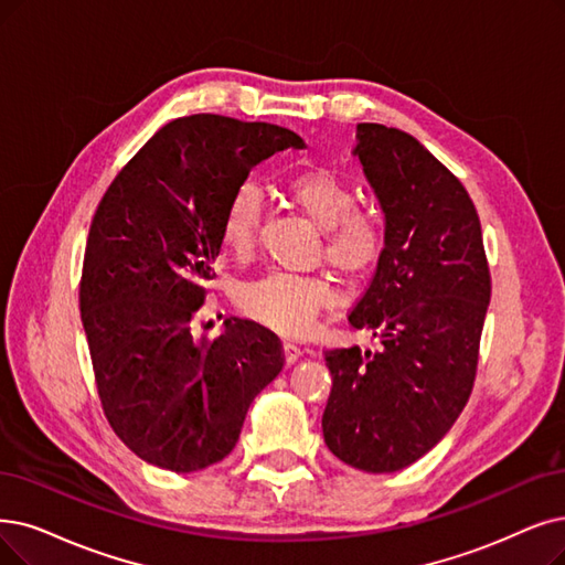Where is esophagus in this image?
I'll return each mask as SVG.
<instances>
[{
    "label": "esophagus",
    "instance_id": "obj_1",
    "mask_svg": "<svg viewBox=\"0 0 565 565\" xmlns=\"http://www.w3.org/2000/svg\"><path fill=\"white\" fill-rule=\"evenodd\" d=\"M282 352H285V364H287V366L297 364L299 356H301V348L291 345V343H285V345H282Z\"/></svg>",
    "mask_w": 565,
    "mask_h": 565
}]
</instances>
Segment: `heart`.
Masks as SVG:
<instances>
[{
	"mask_svg": "<svg viewBox=\"0 0 565 565\" xmlns=\"http://www.w3.org/2000/svg\"><path fill=\"white\" fill-rule=\"evenodd\" d=\"M291 199L324 230L327 257L333 266L364 274L385 245L380 220L356 209V194L348 180L329 169H308L287 178ZM262 224V194L243 183L230 196L220 222V241L236 257L253 253ZM333 299L331 287L320 278H303L274 270L238 291L241 308L262 324L285 335H306L318 312Z\"/></svg>",
	"mask_w": 565,
	"mask_h": 565,
	"instance_id": "heart-1",
	"label": "heart"
}]
</instances>
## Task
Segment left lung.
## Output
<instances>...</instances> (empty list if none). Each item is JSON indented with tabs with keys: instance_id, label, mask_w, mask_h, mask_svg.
Returning <instances> with one entry per match:
<instances>
[{
	"instance_id": "left-lung-1",
	"label": "left lung",
	"mask_w": 565,
	"mask_h": 565,
	"mask_svg": "<svg viewBox=\"0 0 565 565\" xmlns=\"http://www.w3.org/2000/svg\"><path fill=\"white\" fill-rule=\"evenodd\" d=\"M352 152L385 213V247L348 320L382 348L324 352L322 434L348 466L394 472L434 449L468 403L491 278L466 188L417 139L361 122Z\"/></svg>"
}]
</instances>
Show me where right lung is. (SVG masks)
<instances>
[{
  "label": "right lung",
  "instance_id": "right-lung-1",
  "mask_svg": "<svg viewBox=\"0 0 565 565\" xmlns=\"http://www.w3.org/2000/svg\"><path fill=\"white\" fill-rule=\"evenodd\" d=\"M306 148L278 125L224 116L164 125L113 178L89 227L81 320L104 413L143 461L194 472L227 457L247 408L282 371L266 327L230 318L192 335L220 255V222L247 173Z\"/></svg>",
  "mask_w": 565,
  "mask_h": 565
}]
</instances>
